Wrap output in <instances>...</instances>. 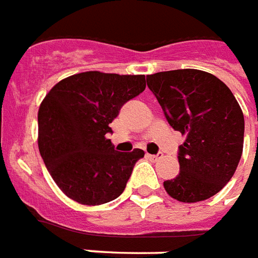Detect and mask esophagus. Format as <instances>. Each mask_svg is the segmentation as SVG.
<instances>
[{"mask_svg": "<svg viewBox=\"0 0 258 258\" xmlns=\"http://www.w3.org/2000/svg\"><path fill=\"white\" fill-rule=\"evenodd\" d=\"M148 156V158L150 160V161H153V163H156V161H158L160 158H163V153H158V154H146Z\"/></svg>", "mask_w": 258, "mask_h": 258, "instance_id": "esophagus-1", "label": "esophagus"}]
</instances>
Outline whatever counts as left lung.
Here are the masks:
<instances>
[{
	"label": "left lung",
	"mask_w": 258,
	"mask_h": 258,
	"mask_svg": "<svg viewBox=\"0 0 258 258\" xmlns=\"http://www.w3.org/2000/svg\"><path fill=\"white\" fill-rule=\"evenodd\" d=\"M165 119L186 141L179 146L180 172L164 182L182 202L211 198L230 182L243 150L245 119L234 94L216 76L175 70L146 76Z\"/></svg>",
	"instance_id": "1"
}]
</instances>
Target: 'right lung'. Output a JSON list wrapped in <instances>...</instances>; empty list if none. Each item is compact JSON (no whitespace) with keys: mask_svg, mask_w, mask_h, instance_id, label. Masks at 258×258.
<instances>
[{"mask_svg":"<svg viewBox=\"0 0 258 258\" xmlns=\"http://www.w3.org/2000/svg\"><path fill=\"white\" fill-rule=\"evenodd\" d=\"M145 87V75L89 71L68 76L47 93L38 112V148L67 197L101 205L124 191L145 153L117 152L106 134H112L109 124L121 106Z\"/></svg>","mask_w":258,"mask_h":258,"instance_id":"1","label":"right lung"}]
</instances>
